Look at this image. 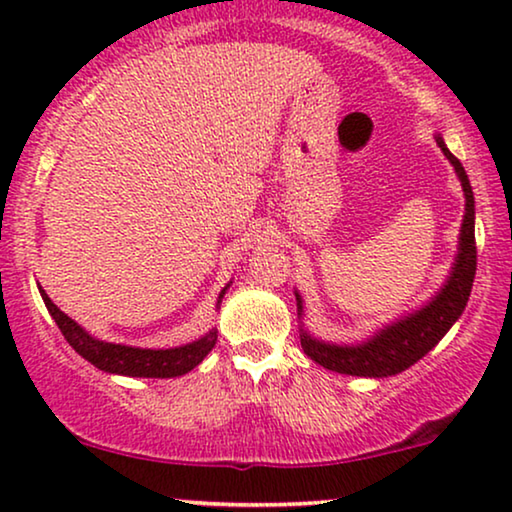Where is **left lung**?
I'll list each match as a JSON object with an SVG mask.
<instances>
[{
    "label": "left lung",
    "instance_id": "obj_1",
    "mask_svg": "<svg viewBox=\"0 0 512 512\" xmlns=\"http://www.w3.org/2000/svg\"><path fill=\"white\" fill-rule=\"evenodd\" d=\"M436 144L452 163L466 198L464 221H461L459 230V249L450 275L429 303L382 326L368 340L356 342V345H335V342L319 340L305 326H300V345H303L305 354L333 373L356 377H389L403 373L424 354H429L464 312L473 289L475 261H478V251H475V198L464 165L452 156L440 135H436ZM296 303L298 317L303 319V298L298 291Z\"/></svg>",
    "mask_w": 512,
    "mask_h": 512
}]
</instances>
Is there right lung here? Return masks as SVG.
I'll list each match as a JSON object with an SVG mask.
<instances>
[{
  "label": "right lung",
  "instance_id": "obj_1",
  "mask_svg": "<svg viewBox=\"0 0 512 512\" xmlns=\"http://www.w3.org/2000/svg\"><path fill=\"white\" fill-rule=\"evenodd\" d=\"M228 282L219 293L216 307L221 305L223 296L230 289ZM41 298L55 319V324L65 335V340L79 352L83 359L93 363L95 368L104 370V373L125 375V377H179L191 373V370L202 363V359L212 352L216 345V328L207 331L202 338L188 342L181 347H167V349H146V347H132V345H116V342H107L90 335L86 328L76 324L74 319H69L58 305H53V300L48 298V293L39 286Z\"/></svg>",
  "mask_w": 512,
  "mask_h": 512
}]
</instances>
